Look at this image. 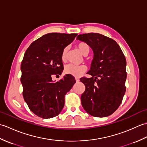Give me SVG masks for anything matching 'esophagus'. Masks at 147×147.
I'll list each match as a JSON object with an SVG mask.
<instances>
[{"mask_svg": "<svg viewBox=\"0 0 147 147\" xmlns=\"http://www.w3.org/2000/svg\"><path fill=\"white\" fill-rule=\"evenodd\" d=\"M75 80H76V82H80V79L78 78H75Z\"/></svg>", "mask_w": 147, "mask_h": 147, "instance_id": "1", "label": "esophagus"}]
</instances>
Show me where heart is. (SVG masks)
<instances>
[{"instance_id":"heart-1","label":"heart","mask_w":147,"mask_h":147,"mask_svg":"<svg viewBox=\"0 0 147 147\" xmlns=\"http://www.w3.org/2000/svg\"><path fill=\"white\" fill-rule=\"evenodd\" d=\"M77 47L78 48L80 51L82 52V54L83 55H87L90 52V47L85 42H79L77 44ZM67 52H68V47H65L63 51H62L61 54V59L62 61H65L67 56ZM86 71V67L84 65H74L73 64H67L65 67L64 72L66 74H71V75L76 77H78L82 75V74L85 73Z\"/></svg>"}]
</instances>
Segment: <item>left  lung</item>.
<instances>
[{"label": "left lung", "instance_id": "8db88e82", "mask_svg": "<svg viewBox=\"0 0 147 147\" xmlns=\"http://www.w3.org/2000/svg\"><path fill=\"white\" fill-rule=\"evenodd\" d=\"M77 40L86 43L93 52L88 72L92 78L80 79L85 85L82 105L92 116H109L119 107L125 94V57L116 42L101 34H82Z\"/></svg>", "mask_w": 147, "mask_h": 147}]
</instances>
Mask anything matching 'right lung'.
<instances>
[{
  "instance_id": "obj_1",
  "label": "right lung",
  "mask_w": 147,
  "mask_h": 147,
  "mask_svg": "<svg viewBox=\"0 0 147 147\" xmlns=\"http://www.w3.org/2000/svg\"><path fill=\"white\" fill-rule=\"evenodd\" d=\"M76 33H50L33 42L21 62V78L23 95L31 111L43 119L60 114L64 106V96L76 83L71 74L55 82L53 74H61L63 49L73 41Z\"/></svg>"
}]
</instances>
